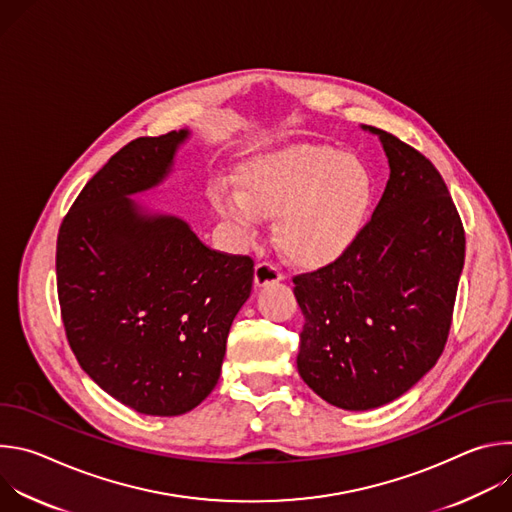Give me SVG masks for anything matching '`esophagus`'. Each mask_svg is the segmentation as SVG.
<instances>
[{
    "instance_id": "esophagus-1",
    "label": "esophagus",
    "mask_w": 512,
    "mask_h": 512,
    "mask_svg": "<svg viewBox=\"0 0 512 512\" xmlns=\"http://www.w3.org/2000/svg\"><path fill=\"white\" fill-rule=\"evenodd\" d=\"M283 277H285V273H283L277 265H273V263H269V261H261V263H257V267H255V285H257V287L267 285V283L281 281Z\"/></svg>"
}]
</instances>
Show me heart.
I'll use <instances>...</instances> for the list:
<instances>
[{
    "label": "heart",
    "instance_id": "b5f03b06",
    "mask_svg": "<svg viewBox=\"0 0 512 512\" xmlns=\"http://www.w3.org/2000/svg\"><path fill=\"white\" fill-rule=\"evenodd\" d=\"M212 202L245 237L257 231L259 214H275L279 249L298 263L318 265L346 251L367 227L375 178L352 154L304 145L247 162L239 192L216 182Z\"/></svg>",
    "mask_w": 512,
    "mask_h": 512
}]
</instances>
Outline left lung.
Listing matches in <instances>:
<instances>
[{"mask_svg": "<svg viewBox=\"0 0 512 512\" xmlns=\"http://www.w3.org/2000/svg\"><path fill=\"white\" fill-rule=\"evenodd\" d=\"M389 182L358 239L294 275L304 314L298 373L324 401L367 411L407 393L442 356L466 235L446 182L415 148L377 127Z\"/></svg>", "mask_w": 512, "mask_h": 512, "instance_id": "8db88e82", "label": "left lung"}]
</instances>
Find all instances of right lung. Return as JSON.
Wrapping results in <instances>:
<instances>
[{
  "instance_id": "1",
  "label": "right lung",
  "mask_w": 512,
  "mask_h": 512,
  "mask_svg": "<svg viewBox=\"0 0 512 512\" xmlns=\"http://www.w3.org/2000/svg\"><path fill=\"white\" fill-rule=\"evenodd\" d=\"M188 131L137 137L81 190L56 241L68 344L111 397L145 413L194 409L221 377L253 259L206 247L182 218L129 196L160 184Z\"/></svg>"
}]
</instances>
